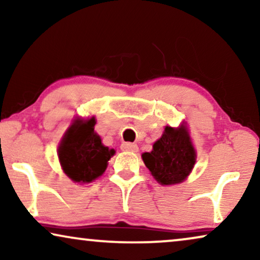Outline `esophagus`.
Masks as SVG:
<instances>
[{
    "label": "esophagus",
    "instance_id": "34e87169",
    "mask_svg": "<svg viewBox=\"0 0 260 260\" xmlns=\"http://www.w3.org/2000/svg\"><path fill=\"white\" fill-rule=\"evenodd\" d=\"M120 149H122L123 151H129V152H137L138 151L137 144L129 143V142H126V143H123L122 145H120Z\"/></svg>",
    "mask_w": 260,
    "mask_h": 260
}]
</instances>
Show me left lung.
<instances>
[{"instance_id": "left-lung-1", "label": "left lung", "mask_w": 260, "mask_h": 260, "mask_svg": "<svg viewBox=\"0 0 260 260\" xmlns=\"http://www.w3.org/2000/svg\"><path fill=\"white\" fill-rule=\"evenodd\" d=\"M144 165L162 186L183 182L194 168L197 152L187 126H166L162 137L152 145L150 152L142 154Z\"/></svg>"}]
</instances>
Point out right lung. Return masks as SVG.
I'll use <instances>...</instances> for the list:
<instances>
[{
	"label": "right lung",
	"instance_id": "1",
	"mask_svg": "<svg viewBox=\"0 0 260 260\" xmlns=\"http://www.w3.org/2000/svg\"><path fill=\"white\" fill-rule=\"evenodd\" d=\"M95 118H76L66 130L58 147V156L63 173L73 182L90 183L103 175L113 149L102 143L94 131Z\"/></svg>",
	"mask_w": 260,
	"mask_h": 260
}]
</instances>
